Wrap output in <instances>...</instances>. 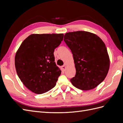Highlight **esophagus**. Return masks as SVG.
<instances>
[{"mask_svg":"<svg viewBox=\"0 0 123 123\" xmlns=\"http://www.w3.org/2000/svg\"><path fill=\"white\" fill-rule=\"evenodd\" d=\"M66 68V65H63L62 66V69L63 70H64V71L65 70Z\"/></svg>","mask_w":123,"mask_h":123,"instance_id":"esophagus-1","label":"esophagus"}]
</instances>
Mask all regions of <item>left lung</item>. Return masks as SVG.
I'll return each mask as SVG.
<instances>
[{
  "label": "left lung",
  "mask_w": 123,
  "mask_h": 123,
  "mask_svg": "<svg viewBox=\"0 0 123 123\" xmlns=\"http://www.w3.org/2000/svg\"><path fill=\"white\" fill-rule=\"evenodd\" d=\"M65 42L73 54L75 75L70 81L82 90L95 88L105 79L110 59L105 44L99 37L87 31L67 33Z\"/></svg>",
  "instance_id": "left-lung-1"
}]
</instances>
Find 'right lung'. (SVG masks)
<instances>
[{"instance_id":"right-lung-1","label":"right lung","mask_w":123,"mask_h":123,"mask_svg":"<svg viewBox=\"0 0 123 123\" xmlns=\"http://www.w3.org/2000/svg\"><path fill=\"white\" fill-rule=\"evenodd\" d=\"M63 34H33L21 43L15 57V66L21 82L36 94L55 87L61 70L55 64L54 51Z\"/></svg>"}]
</instances>
